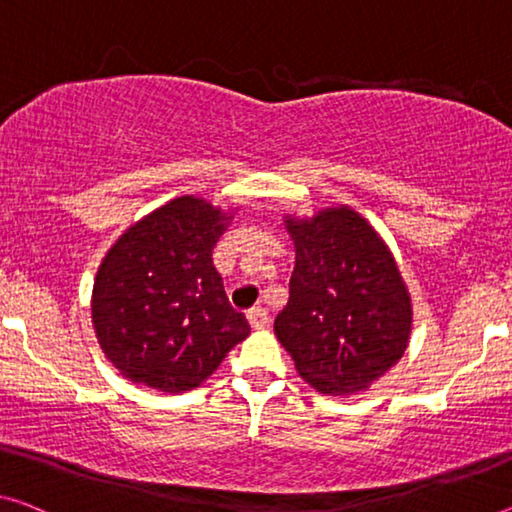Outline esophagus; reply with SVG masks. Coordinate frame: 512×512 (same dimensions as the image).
<instances>
[{"label": "esophagus", "instance_id": "esophagus-1", "mask_svg": "<svg viewBox=\"0 0 512 512\" xmlns=\"http://www.w3.org/2000/svg\"><path fill=\"white\" fill-rule=\"evenodd\" d=\"M246 317H248V324L253 326V329H266V326H269V322H271L269 312H266V308H262V305H257V308H250Z\"/></svg>", "mask_w": 512, "mask_h": 512}]
</instances>
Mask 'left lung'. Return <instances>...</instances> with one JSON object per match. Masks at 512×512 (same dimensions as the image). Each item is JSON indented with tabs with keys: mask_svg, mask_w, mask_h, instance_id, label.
<instances>
[{
	"mask_svg": "<svg viewBox=\"0 0 512 512\" xmlns=\"http://www.w3.org/2000/svg\"><path fill=\"white\" fill-rule=\"evenodd\" d=\"M285 218L296 262L273 324L280 345L315 391H368L409 345L414 312L395 257L349 207Z\"/></svg>",
	"mask_w": 512,
	"mask_h": 512,
	"instance_id": "obj_1",
	"label": "left lung"
}]
</instances>
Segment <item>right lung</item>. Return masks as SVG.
Listing matches in <instances>:
<instances>
[{
  "label": "right lung",
  "mask_w": 512,
  "mask_h": 512,
  "mask_svg": "<svg viewBox=\"0 0 512 512\" xmlns=\"http://www.w3.org/2000/svg\"><path fill=\"white\" fill-rule=\"evenodd\" d=\"M234 213L170 200L119 236L98 266L91 322L126 379L181 393L209 379L250 326L225 296L213 246Z\"/></svg>",
  "instance_id": "obj_1"
}]
</instances>
